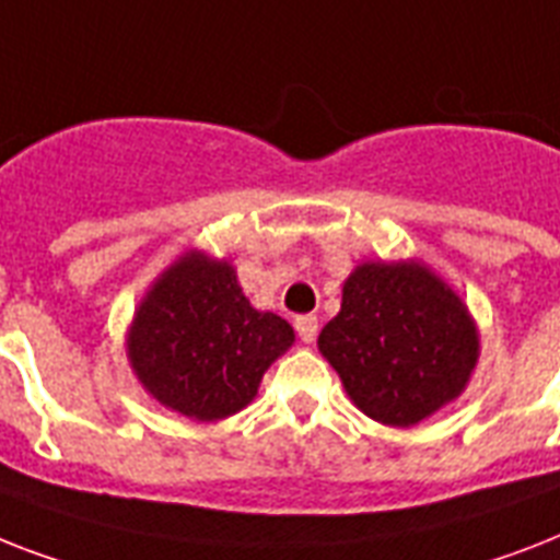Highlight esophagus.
<instances>
[{
    "label": "esophagus",
    "instance_id": "34e87169",
    "mask_svg": "<svg viewBox=\"0 0 560 560\" xmlns=\"http://www.w3.org/2000/svg\"><path fill=\"white\" fill-rule=\"evenodd\" d=\"M294 329H298V335H301V341L312 343L317 335V317L315 315L294 317Z\"/></svg>",
    "mask_w": 560,
    "mask_h": 560
}]
</instances>
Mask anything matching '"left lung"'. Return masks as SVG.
<instances>
[{
    "instance_id": "left-lung-1",
    "label": "left lung",
    "mask_w": 560,
    "mask_h": 560,
    "mask_svg": "<svg viewBox=\"0 0 560 560\" xmlns=\"http://www.w3.org/2000/svg\"><path fill=\"white\" fill-rule=\"evenodd\" d=\"M317 347L370 419L410 428L463 393L477 364L468 308L419 262H364Z\"/></svg>"
}]
</instances>
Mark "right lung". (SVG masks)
<instances>
[{"instance_id":"obj_1","label":"right lung","mask_w":560,"mask_h":560,"mask_svg":"<svg viewBox=\"0 0 560 560\" xmlns=\"http://www.w3.org/2000/svg\"><path fill=\"white\" fill-rule=\"evenodd\" d=\"M292 341V326L257 312L228 262L185 254L141 301L127 350L161 405L213 422L257 396L262 373Z\"/></svg>"}]
</instances>
